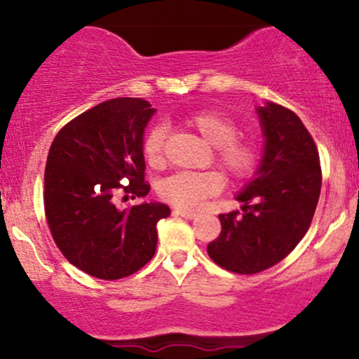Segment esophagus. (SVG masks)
Returning a JSON list of instances; mask_svg holds the SVG:
<instances>
[{"mask_svg":"<svg viewBox=\"0 0 359 359\" xmlns=\"http://www.w3.org/2000/svg\"><path fill=\"white\" fill-rule=\"evenodd\" d=\"M174 212L179 214V216L185 217V219H194V217L197 216V214L194 211H189V209H184V208H175Z\"/></svg>","mask_w":359,"mask_h":359,"instance_id":"esophagus-1","label":"esophagus"}]
</instances>
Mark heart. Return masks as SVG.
I'll use <instances>...</instances> for the list:
<instances>
[{"label": "heart", "mask_w": 359, "mask_h": 359, "mask_svg": "<svg viewBox=\"0 0 359 359\" xmlns=\"http://www.w3.org/2000/svg\"><path fill=\"white\" fill-rule=\"evenodd\" d=\"M185 125L214 147V160L229 175L241 179L253 172L258 160V147L255 140L238 137L234 119L217 111H199L185 119ZM167 137L165 125H155L143 140V155L151 165L162 162V148ZM222 177L219 172H175L165 177L158 185V194L167 203L184 209H196L208 197L221 191Z\"/></svg>", "instance_id": "b5f03b06"}]
</instances>
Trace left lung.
I'll list each match as a JSON object with an SVG mask.
<instances>
[{"label":"left lung","instance_id":"8db88e82","mask_svg":"<svg viewBox=\"0 0 359 359\" xmlns=\"http://www.w3.org/2000/svg\"><path fill=\"white\" fill-rule=\"evenodd\" d=\"M255 109L265 140L262 158L236 194L243 212L219 214L221 233L208 245L212 262L241 275L270 269L299 245L323 182L316 143L297 114L269 101Z\"/></svg>","mask_w":359,"mask_h":359}]
</instances>
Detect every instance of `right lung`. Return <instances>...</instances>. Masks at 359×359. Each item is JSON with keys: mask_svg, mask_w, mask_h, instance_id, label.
I'll use <instances>...</instances> for the list:
<instances>
[{"mask_svg": "<svg viewBox=\"0 0 359 359\" xmlns=\"http://www.w3.org/2000/svg\"><path fill=\"white\" fill-rule=\"evenodd\" d=\"M155 111L138 97L104 101L62 128L48 150V228L62 255L90 277L118 280L147 265L156 250V222L170 216L156 201L118 209L113 197L118 189L133 199L150 192L143 137Z\"/></svg>", "mask_w": 359, "mask_h": 359, "instance_id": "right-lung-1", "label": "right lung"}]
</instances>
